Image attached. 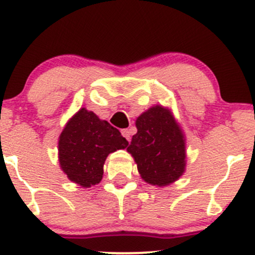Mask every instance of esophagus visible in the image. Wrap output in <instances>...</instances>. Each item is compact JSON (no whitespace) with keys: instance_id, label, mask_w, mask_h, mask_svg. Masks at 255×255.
Wrapping results in <instances>:
<instances>
[{"instance_id":"obj_1","label":"esophagus","mask_w":255,"mask_h":255,"mask_svg":"<svg viewBox=\"0 0 255 255\" xmlns=\"http://www.w3.org/2000/svg\"><path fill=\"white\" fill-rule=\"evenodd\" d=\"M121 133H122V135H123V137H125L127 140L130 139V132H129V130H128V129H122V130H121Z\"/></svg>"}]
</instances>
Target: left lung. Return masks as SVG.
I'll return each mask as SVG.
<instances>
[{
    "label": "left lung",
    "mask_w": 255,
    "mask_h": 255,
    "mask_svg": "<svg viewBox=\"0 0 255 255\" xmlns=\"http://www.w3.org/2000/svg\"><path fill=\"white\" fill-rule=\"evenodd\" d=\"M138 132L127 150L134 158L144 181L165 186L185 170V142L171 113L161 106L149 109L137 118Z\"/></svg>",
    "instance_id": "left-lung-1"
}]
</instances>
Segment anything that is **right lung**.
Instances as JSON below:
<instances>
[{
  "label": "right lung",
  "mask_w": 255,
  "mask_h": 255,
  "mask_svg": "<svg viewBox=\"0 0 255 255\" xmlns=\"http://www.w3.org/2000/svg\"><path fill=\"white\" fill-rule=\"evenodd\" d=\"M128 145L117 128L81 109L59 138V161L71 181L90 187L101 181L107 155Z\"/></svg>",
  "instance_id": "obj_1"
}]
</instances>
